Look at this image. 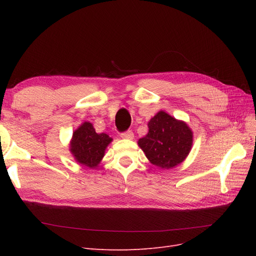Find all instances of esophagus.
I'll return each mask as SVG.
<instances>
[{"mask_svg": "<svg viewBox=\"0 0 256 256\" xmlns=\"http://www.w3.org/2000/svg\"><path fill=\"white\" fill-rule=\"evenodd\" d=\"M120 138H126V140H132V138H134V132L131 130L125 131V132H122L120 134Z\"/></svg>", "mask_w": 256, "mask_h": 256, "instance_id": "1", "label": "esophagus"}]
</instances>
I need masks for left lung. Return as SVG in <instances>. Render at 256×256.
Instances as JSON below:
<instances>
[{"instance_id": "8db88e82", "label": "left lung", "mask_w": 256, "mask_h": 256, "mask_svg": "<svg viewBox=\"0 0 256 256\" xmlns=\"http://www.w3.org/2000/svg\"><path fill=\"white\" fill-rule=\"evenodd\" d=\"M147 125L148 134L138 144L150 164L166 170L182 164L193 142V134L187 124L160 111Z\"/></svg>"}]
</instances>
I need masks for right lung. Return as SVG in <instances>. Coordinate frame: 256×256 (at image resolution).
Returning a JSON list of instances; mask_svg holds the SVG:
<instances>
[{
  "label": "right lung",
  "mask_w": 256,
  "mask_h": 256,
  "mask_svg": "<svg viewBox=\"0 0 256 256\" xmlns=\"http://www.w3.org/2000/svg\"><path fill=\"white\" fill-rule=\"evenodd\" d=\"M112 138L106 134H97L92 124L84 122L74 130L70 141V152L76 162L90 168H96L104 156Z\"/></svg>",
  "instance_id": "right-lung-1"
}]
</instances>
